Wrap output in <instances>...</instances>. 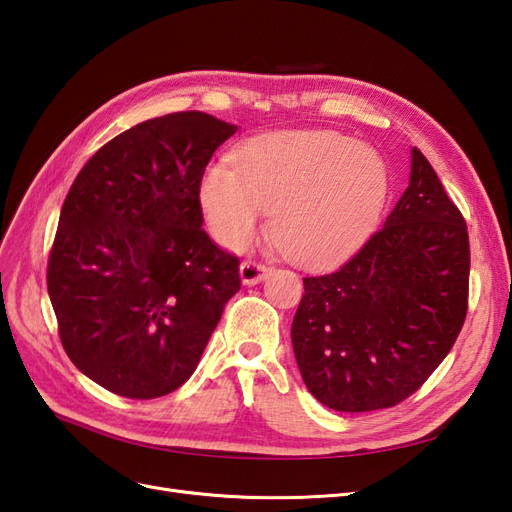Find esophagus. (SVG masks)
Returning <instances> with one entry per match:
<instances>
[{
  "label": "esophagus",
  "instance_id": "esophagus-1",
  "mask_svg": "<svg viewBox=\"0 0 512 512\" xmlns=\"http://www.w3.org/2000/svg\"><path fill=\"white\" fill-rule=\"evenodd\" d=\"M269 271H271V269L265 265V262H258V260H243V262H241V269H239L241 280H243V284H247V286L260 284V282L265 280V277L269 275Z\"/></svg>",
  "mask_w": 512,
  "mask_h": 512
}]
</instances>
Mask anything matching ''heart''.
I'll list each match as a JSON object with an SVG mask.
<instances>
[{"label":"heart","mask_w":512,"mask_h":512,"mask_svg":"<svg viewBox=\"0 0 512 512\" xmlns=\"http://www.w3.org/2000/svg\"><path fill=\"white\" fill-rule=\"evenodd\" d=\"M389 196V168L378 151L335 132L256 136L237 153V168L213 164L198 188L213 239L247 245L262 213L271 235L301 265H327L359 247Z\"/></svg>","instance_id":"1"}]
</instances>
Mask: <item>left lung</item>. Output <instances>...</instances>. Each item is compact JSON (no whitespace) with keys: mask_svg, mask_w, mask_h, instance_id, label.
<instances>
[{"mask_svg":"<svg viewBox=\"0 0 512 512\" xmlns=\"http://www.w3.org/2000/svg\"><path fill=\"white\" fill-rule=\"evenodd\" d=\"M468 284L466 220L414 147L384 226L337 271L303 277L292 348L309 393L337 412L401 404L451 352Z\"/></svg>","mask_w":512,"mask_h":512,"instance_id":"left-lung-1","label":"left lung"}]
</instances>
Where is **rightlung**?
Returning a JSON list of instances; mask_svg holds the SVG:
<instances>
[{
  "instance_id": "1",
  "label": "right lung",
  "mask_w": 512,
  "mask_h": 512,
  "mask_svg": "<svg viewBox=\"0 0 512 512\" xmlns=\"http://www.w3.org/2000/svg\"><path fill=\"white\" fill-rule=\"evenodd\" d=\"M237 126L200 111L138 123L100 147L64 200L46 269L61 346L128 399L188 380L241 288L203 228L198 188Z\"/></svg>"
}]
</instances>
